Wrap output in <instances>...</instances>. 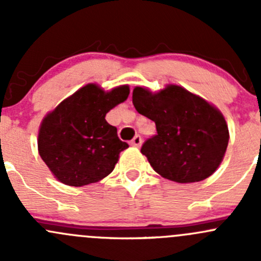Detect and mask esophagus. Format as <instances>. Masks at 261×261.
I'll use <instances>...</instances> for the list:
<instances>
[{
	"label": "esophagus",
	"mask_w": 261,
	"mask_h": 261,
	"mask_svg": "<svg viewBox=\"0 0 261 261\" xmlns=\"http://www.w3.org/2000/svg\"><path fill=\"white\" fill-rule=\"evenodd\" d=\"M130 144H131V145H133V146L139 147V146H141V144H143V139H141L140 135H136L135 138H134L133 140L130 141Z\"/></svg>",
	"instance_id": "1"
}]
</instances>
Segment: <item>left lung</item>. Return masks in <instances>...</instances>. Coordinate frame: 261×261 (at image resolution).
I'll return each instance as SVG.
<instances>
[{
  "label": "left lung",
  "mask_w": 261,
  "mask_h": 261,
  "mask_svg": "<svg viewBox=\"0 0 261 261\" xmlns=\"http://www.w3.org/2000/svg\"><path fill=\"white\" fill-rule=\"evenodd\" d=\"M133 103L156 126V135L143 144L141 152L158 174L194 183L220 167L230 135L225 117L213 105L175 84L156 93L135 87Z\"/></svg>",
  "instance_id": "left-lung-1"
}]
</instances>
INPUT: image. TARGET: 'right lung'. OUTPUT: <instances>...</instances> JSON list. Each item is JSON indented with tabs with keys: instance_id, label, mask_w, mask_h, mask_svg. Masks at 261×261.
Here are the masks:
<instances>
[{
	"instance_id": "add662e5",
	"label": "right lung",
	"mask_w": 261,
	"mask_h": 261,
	"mask_svg": "<svg viewBox=\"0 0 261 261\" xmlns=\"http://www.w3.org/2000/svg\"><path fill=\"white\" fill-rule=\"evenodd\" d=\"M128 93V86L106 92L89 83L44 117L38 150L58 180L82 187L103 179L114 170L118 155L128 144L118 139L117 128L105 117L126 101Z\"/></svg>"
}]
</instances>
